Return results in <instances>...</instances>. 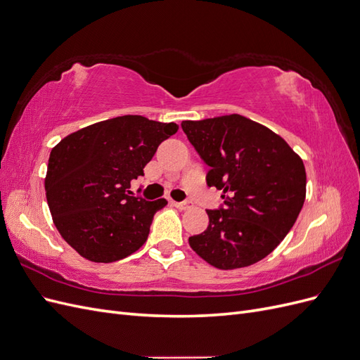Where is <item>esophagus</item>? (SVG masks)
<instances>
[{
	"instance_id": "34e87169",
	"label": "esophagus",
	"mask_w": 360,
	"mask_h": 360,
	"mask_svg": "<svg viewBox=\"0 0 360 360\" xmlns=\"http://www.w3.org/2000/svg\"><path fill=\"white\" fill-rule=\"evenodd\" d=\"M172 205L177 207V209L180 210H188L192 207V202L191 201H183V202H177V201H172Z\"/></svg>"
}]
</instances>
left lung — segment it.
Segmentation results:
<instances>
[{
    "instance_id": "8db88e82",
    "label": "left lung",
    "mask_w": 360,
    "mask_h": 360,
    "mask_svg": "<svg viewBox=\"0 0 360 360\" xmlns=\"http://www.w3.org/2000/svg\"><path fill=\"white\" fill-rule=\"evenodd\" d=\"M181 129L210 167L207 186L224 192L219 209L207 210V230L189 237L191 248L222 270L263 259L288 234L303 207L302 159L279 135L238 114L186 120Z\"/></svg>"
}]
</instances>
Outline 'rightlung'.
<instances>
[{
    "mask_svg": "<svg viewBox=\"0 0 360 360\" xmlns=\"http://www.w3.org/2000/svg\"><path fill=\"white\" fill-rule=\"evenodd\" d=\"M176 123L123 115L86 126L52 148L45 191L53 224L76 252L94 263H114L143 246L165 198L134 197L130 181Z\"/></svg>",
    "mask_w": 360,
    "mask_h": 360,
    "instance_id": "add662e5",
    "label": "right lung"
}]
</instances>
